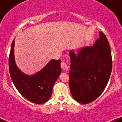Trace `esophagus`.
<instances>
[{"instance_id":"esophagus-1","label":"esophagus","mask_w":122,"mask_h":122,"mask_svg":"<svg viewBox=\"0 0 122 122\" xmlns=\"http://www.w3.org/2000/svg\"><path fill=\"white\" fill-rule=\"evenodd\" d=\"M61 68H62L65 71H67L68 70V66L67 64H66V62H64V61H62V62H61Z\"/></svg>"}]
</instances>
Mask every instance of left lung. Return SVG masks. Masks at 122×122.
Instances as JSON below:
<instances>
[{"instance_id":"1","label":"left lung","mask_w":122,"mask_h":122,"mask_svg":"<svg viewBox=\"0 0 122 122\" xmlns=\"http://www.w3.org/2000/svg\"><path fill=\"white\" fill-rule=\"evenodd\" d=\"M93 46L85 47L76 55L69 52V89L77 102L87 104L96 100L105 89L112 71L111 48L105 34Z\"/></svg>"}]
</instances>
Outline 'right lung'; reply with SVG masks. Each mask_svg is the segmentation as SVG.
<instances>
[{
  "instance_id": "right-lung-1",
  "label": "right lung",
  "mask_w": 122,
  "mask_h": 122,
  "mask_svg": "<svg viewBox=\"0 0 122 122\" xmlns=\"http://www.w3.org/2000/svg\"><path fill=\"white\" fill-rule=\"evenodd\" d=\"M12 42L9 60V71L14 86L22 96L30 102L41 104L51 96L54 85L61 73V60H51L43 68L33 75H26L17 66Z\"/></svg>"
}]
</instances>
